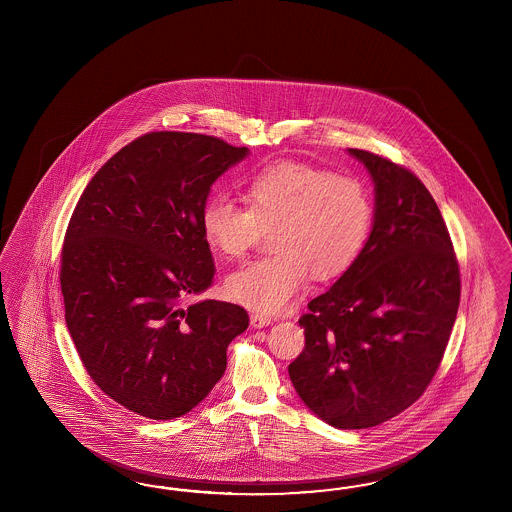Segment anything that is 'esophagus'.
Returning a JSON list of instances; mask_svg holds the SVG:
<instances>
[{
	"mask_svg": "<svg viewBox=\"0 0 512 512\" xmlns=\"http://www.w3.org/2000/svg\"><path fill=\"white\" fill-rule=\"evenodd\" d=\"M249 323L253 328H263V326H268L272 323V319L268 317V315H263V313H259V311H253L251 315H249Z\"/></svg>",
	"mask_w": 512,
	"mask_h": 512,
	"instance_id": "34e87169",
	"label": "esophagus"
}]
</instances>
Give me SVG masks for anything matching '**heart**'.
I'll use <instances>...</instances> for the list:
<instances>
[{
    "label": "heart",
    "mask_w": 512,
    "mask_h": 512,
    "mask_svg": "<svg viewBox=\"0 0 512 512\" xmlns=\"http://www.w3.org/2000/svg\"><path fill=\"white\" fill-rule=\"evenodd\" d=\"M248 208L223 195L201 210L208 246L225 257H242L263 229H272L270 257L244 264L227 278L234 302L264 313L283 311L310 272L319 279L343 274L372 233L373 204L353 178L296 161H279L257 172L244 189Z\"/></svg>",
    "instance_id": "1"
}]
</instances>
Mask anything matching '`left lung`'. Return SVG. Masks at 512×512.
I'll return each instance as SVG.
<instances>
[{
    "mask_svg": "<svg viewBox=\"0 0 512 512\" xmlns=\"http://www.w3.org/2000/svg\"><path fill=\"white\" fill-rule=\"evenodd\" d=\"M349 154L372 176V233L357 261L300 317L306 347L289 377L319 419L362 430L396 417L430 385L460 306V268L419 178L387 157Z\"/></svg>",
    "mask_w": 512,
    "mask_h": 512,
    "instance_id": "obj_1",
    "label": "left lung"
}]
</instances>
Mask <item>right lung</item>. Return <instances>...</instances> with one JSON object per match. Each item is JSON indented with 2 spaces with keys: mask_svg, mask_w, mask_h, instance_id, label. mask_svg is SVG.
Segmentation results:
<instances>
[{
  "mask_svg": "<svg viewBox=\"0 0 512 512\" xmlns=\"http://www.w3.org/2000/svg\"><path fill=\"white\" fill-rule=\"evenodd\" d=\"M248 148L180 131L129 142L95 172L62 249L65 323L93 383L140 417L178 419L208 396L249 325L236 304L189 295L216 266L201 210Z\"/></svg>",
  "mask_w": 512,
  "mask_h": 512,
  "instance_id": "add662e5",
  "label": "right lung"
}]
</instances>
